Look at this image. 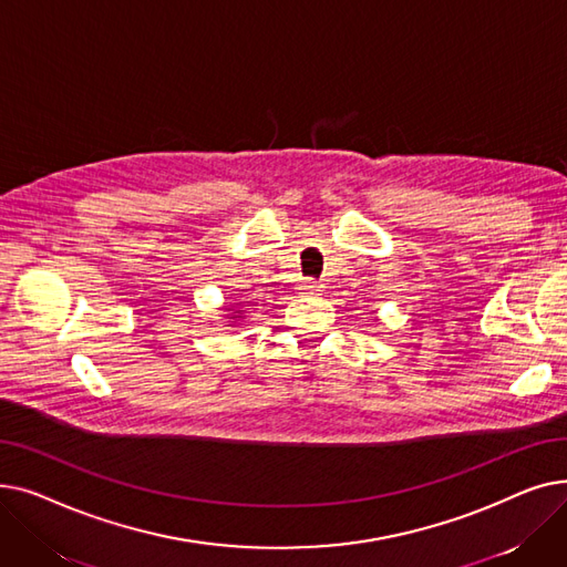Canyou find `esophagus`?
<instances>
[{"label":"esophagus","mask_w":567,"mask_h":567,"mask_svg":"<svg viewBox=\"0 0 567 567\" xmlns=\"http://www.w3.org/2000/svg\"><path fill=\"white\" fill-rule=\"evenodd\" d=\"M301 289H303V293H319V291L323 289V285H319L317 280H306V282L301 285Z\"/></svg>","instance_id":"esophagus-1"}]
</instances>
